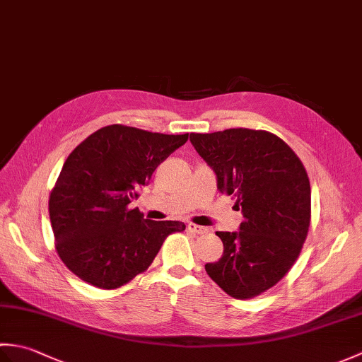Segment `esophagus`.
Listing matches in <instances>:
<instances>
[{"label": "esophagus", "instance_id": "34e87169", "mask_svg": "<svg viewBox=\"0 0 362 362\" xmlns=\"http://www.w3.org/2000/svg\"><path fill=\"white\" fill-rule=\"evenodd\" d=\"M188 230H189V232H193V233H197V235H204V233L209 232V230H206L205 227L193 224V222H189V224H188Z\"/></svg>", "mask_w": 362, "mask_h": 362}]
</instances>
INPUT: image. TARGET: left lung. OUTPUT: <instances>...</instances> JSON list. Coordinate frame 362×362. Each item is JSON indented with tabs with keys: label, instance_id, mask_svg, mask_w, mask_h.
Masks as SVG:
<instances>
[{
	"label": "left lung",
	"instance_id": "left-lung-1",
	"mask_svg": "<svg viewBox=\"0 0 362 362\" xmlns=\"http://www.w3.org/2000/svg\"><path fill=\"white\" fill-rule=\"evenodd\" d=\"M189 140L244 216L238 233L216 232L224 253L205 271L230 297L263 294L289 272L308 236L311 187L302 160L267 130L226 129Z\"/></svg>",
	"mask_w": 362,
	"mask_h": 362
}]
</instances>
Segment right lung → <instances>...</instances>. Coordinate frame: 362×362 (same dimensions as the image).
Here are the masks:
<instances>
[{"label": "right lung", "mask_w": 362, "mask_h": 362, "mask_svg": "<svg viewBox=\"0 0 362 362\" xmlns=\"http://www.w3.org/2000/svg\"><path fill=\"white\" fill-rule=\"evenodd\" d=\"M188 140L112 124L87 136L65 160L49 194V219L60 259L81 280L118 289L148 271L179 221L144 219L129 204L157 166Z\"/></svg>", "instance_id": "right-lung-1"}]
</instances>
